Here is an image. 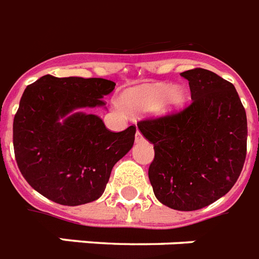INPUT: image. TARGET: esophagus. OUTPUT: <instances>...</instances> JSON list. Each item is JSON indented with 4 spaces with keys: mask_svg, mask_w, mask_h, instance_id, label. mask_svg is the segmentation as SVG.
Here are the masks:
<instances>
[{
    "mask_svg": "<svg viewBox=\"0 0 259 259\" xmlns=\"http://www.w3.org/2000/svg\"><path fill=\"white\" fill-rule=\"evenodd\" d=\"M135 140H136V143H139V142H142V140H143V135H142V134H140L139 131H136Z\"/></svg>",
    "mask_w": 259,
    "mask_h": 259,
    "instance_id": "obj_1",
    "label": "esophagus"
}]
</instances>
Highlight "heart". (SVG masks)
Returning a JSON list of instances; mask_svg holds the SVG:
<instances>
[{
	"label": "heart",
	"mask_w": 259,
	"mask_h": 259,
	"mask_svg": "<svg viewBox=\"0 0 259 259\" xmlns=\"http://www.w3.org/2000/svg\"><path fill=\"white\" fill-rule=\"evenodd\" d=\"M187 94L183 87L165 82H154L128 91L124 101L131 111L136 113H171L183 108Z\"/></svg>",
	"instance_id": "b5f03b06"
}]
</instances>
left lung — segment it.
Listing matches in <instances>:
<instances>
[{
    "label": "left lung",
    "mask_w": 259,
    "mask_h": 259,
    "mask_svg": "<svg viewBox=\"0 0 259 259\" xmlns=\"http://www.w3.org/2000/svg\"><path fill=\"white\" fill-rule=\"evenodd\" d=\"M182 76L192 103L178 113L138 123L154 144L148 178L156 199L179 211L203 208L226 195L246 159L247 119L235 87L202 68Z\"/></svg>",
    "instance_id": "8db88e82"
}]
</instances>
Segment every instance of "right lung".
<instances>
[{"mask_svg": "<svg viewBox=\"0 0 259 259\" xmlns=\"http://www.w3.org/2000/svg\"><path fill=\"white\" fill-rule=\"evenodd\" d=\"M105 78L45 74L26 87L13 121L14 155L37 192L64 206L99 199L113 165L131 150L136 127L111 132L90 112L115 90Z\"/></svg>", "mask_w": 259, "mask_h": 259, "instance_id": "right-lung-1", "label": "right lung"}]
</instances>
